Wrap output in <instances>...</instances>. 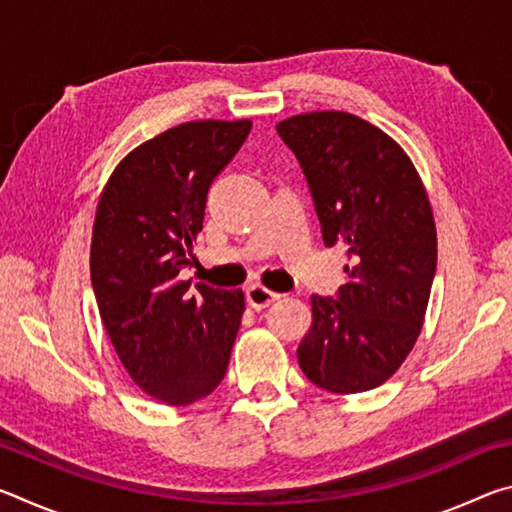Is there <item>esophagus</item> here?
Instances as JSON below:
<instances>
[{"label": "esophagus", "mask_w": 512, "mask_h": 512, "mask_svg": "<svg viewBox=\"0 0 512 512\" xmlns=\"http://www.w3.org/2000/svg\"><path fill=\"white\" fill-rule=\"evenodd\" d=\"M246 296H248L250 305H253L255 309H264V307H268V305H273L275 300L282 298L280 293L266 289V287H262V284H253V287H248Z\"/></svg>", "instance_id": "esophagus-1"}]
</instances>
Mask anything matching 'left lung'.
Returning a JSON list of instances; mask_svg holds the SVG:
<instances>
[{"label":"left lung","mask_w":512,"mask_h":512,"mask_svg":"<svg viewBox=\"0 0 512 512\" xmlns=\"http://www.w3.org/2000/svg\"><path fill=\"white\" fill-rule=\"evenodd\" d=\"M275 128L305 173L323 244L350 259L336 298L311 296L298 363L323 391H370L409 357L427 314L438 255L427 189L402 146L350 112H305Z\"/></svg>","instance_id":"obj_1"}]
</instances>
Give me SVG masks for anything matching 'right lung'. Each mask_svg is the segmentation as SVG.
<instances>
[{
	"label": "right lung",
	"instance_id": "1",
	"mask_svg": "<svg viewBox=\"0 0 512 512\" xmlns=\"http://www.w3.org/2000/svg\"><path fill=\"white\" fill-rule=\"evenodd\" d=\"M253 121H187L155 135L110 173L94 214L90 273L101 323L146 395L187 406L221 384L244 291L183 280L207 192Z\"/></svg>",
	"mask_w": 512,
	"mask_h": 512
}]
</instances>
